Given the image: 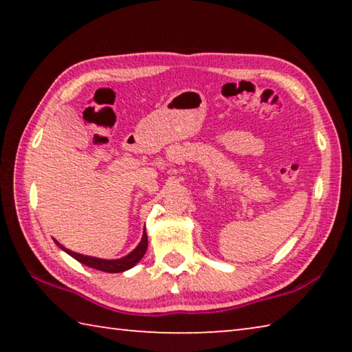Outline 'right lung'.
<instances>
[{"mask_svg": "<svg viewBox=\"0 0 352 352\" xmlns=\"http://www.w3.org/2000/svg\"><path fill=\"white\" fill-rule=\"evenodd\" d=\"M56 243L58 245V248H62L65 253L73 256L76 261H79L83 265H88V267H91V269L107 272V273H121V272L132 269V267H135L142 259V256L146 254L147 233L144 230V233H142V237H141V242L136 245L133 252H130L127 256H124V258H119V259H100V258H94V256H85V254L71 252V250L65 248L62 243H58L57 241H56Z\"/></svg>", "mask_w": 352, "mask_h": 352, "instance_id": "right-lung-1", "label": "right lung"}]
</instances>
